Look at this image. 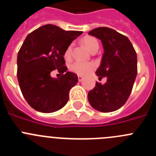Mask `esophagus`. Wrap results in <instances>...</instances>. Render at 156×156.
Here are the masks:
<instances>
[{"instance_id":"esophagus-1","label":"esophagus","mask_w":156,"mask_h":156,"mask_svg":"<svg viewBox=\"0 0 156 156\" xmlns=\"http://www.w3.org/2000/svg\"><path fill=\"white\" fill-rule=\"evenodd\" d=\"M83 80V76H78V80H79V82H81Z\"/></svg>"}]
</instances>
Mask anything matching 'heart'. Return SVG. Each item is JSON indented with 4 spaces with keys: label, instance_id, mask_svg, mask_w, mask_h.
Returning a JSON list of instances; mask_svg holds the SVG:
<instances>
[{
    "label": "heart",
    "instance_id": "heart-1",
    "mask_svg": "<svg viewBox=\"0 0 156 156\" xmlns=\"http://www.w3.org/2000/svg\"><path fill=\"white\" fill-rule=\"evenodd\" d=\"M82 42L86 48L92 52L95 50H98L99 48V43L98 40L91 36H86L83 38ZM72 44L69 45L64 52V56L66 58H69L72 54ZM94 68V65L91 62H84L80 61H76L70 66V70L78 75H85L90 72Z\"/></svg>",
    "mask_w": 156,
    "mask_h": 156
}]
</instances>
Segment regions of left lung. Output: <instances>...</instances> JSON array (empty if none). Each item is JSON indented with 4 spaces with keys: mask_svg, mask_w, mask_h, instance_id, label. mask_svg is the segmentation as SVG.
<instances>
[{
    "mask_svg": "<svg viewBox=\"0 0 156 156\" xmlns=\"http://www.w3.org/2000/svg\"><path fill=\"white\" fill-rule=\"evenodd\" d=\"M88 34L102 42L104 54L96 74L99 78L107 77L104 84L96 83L88 93V101L101 112L117 111L126 103L132 90L138 71L136 52L126 36L112 28L100 27Z\"/></svg>",
    "mask_w": 156,
    "mask_h": 156,
    "instance_id": "obj_1",
    "label": "left lung"
}]
</instances>
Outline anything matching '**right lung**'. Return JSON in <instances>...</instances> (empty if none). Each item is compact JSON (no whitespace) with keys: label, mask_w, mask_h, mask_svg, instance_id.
<instances>
[{"label":"right lung","mask_w":156,"mask_h":156,"mask_svg":"<svg viewBox=\"0 0 156 156\" xmlns=\"http://www.w3.org/2000/svg\"><path fill=\"white\" fill-rule=\"evenodd\" d=\"M82 33L45 25L27 35L18 54L17 76L24 98L35 111L55 112L68 102L69 93L78 76L66 71L64 52ZM55 69L66 73L52 78L51 72Z\"/></svg>","instance_id":"add662e5"}]
</instances>
